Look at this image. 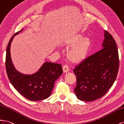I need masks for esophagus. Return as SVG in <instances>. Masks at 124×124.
<instances>
[{"label": "esophagus", "instance_id": "esophagus-1", "mask_svg": "<svg viewBox=\"0 0 124 124\" xmlns=\"http://www.w3.org/2000/svg\"><path fill=\"white\" fill-rule=\"evenodd\" d=\"M62 69H63V71L64 73H66L69 71V68L68 67V66L67 65H64L62 67Z\"/></svg>", "mask_w": 124, "mask_h": 124}]
</instances>
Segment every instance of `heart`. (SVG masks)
I'll return each mask as SVG.
<instances>
[{
  "mask_svg": "<svg viewBox=\"0 0 124 124\" xmlns=\"http://www.w3.org/2000/svg\"><path fill=\"white\" fill-rule=\"evenodd\" d=\"M81 34H76L74 37L64 43L67 47L72 46L67 54V58L68 61L73 63L81 62L84 60L88 54L91 44V39L85 36L82 38Z\"/></svg>",
  "mask_w": 124,
  "mask_h": 124,
  "instance_id": "b5f03b06",
  "label": "heart"
}]
</instances>
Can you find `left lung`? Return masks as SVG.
<instances>
[{"instance_id":"left-lung-1","label":"left lung","mask_w":124,"mask_h":124,"mask_svg":"<svg viewBox=\"0 0 124 124\" xmlns=\"http://www.w3.org/2000/svg\"><path fill=\"white\" fill-rule=\"evenodd\" d=\"M102 47L73 70L77 78L74 91L81 101H93L102 98L111 88L117 76L118 49L114 39L106 31Z\"/></svg>"}]
</instances>
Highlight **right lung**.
I'll return each mask as SVG.
<instances>
[{
	"instance_id": "right-lung-1",
	"label": "right lung",
	"mask_w": 124,
	"mask_h": 124,
	"mask_svg": "<svg viewBox=\"0 0 124 124\" xmlns=\"http://www.w3.org/2000/svg\"><path fill=\"white\" fill-rule=\"evenodd\" d=\"M16 33L10 39L6 56V68L8 78L13 86L24 98L30 101H38L51 95L56 80L63 72L61 64L51 62L43 63L36 72L25 75L19 72L13 66L11 58L10 46Z\"/></svg>"
}]
</instances>
